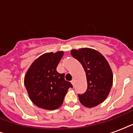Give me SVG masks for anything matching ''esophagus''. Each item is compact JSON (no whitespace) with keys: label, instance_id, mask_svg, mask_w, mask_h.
Wrapping results in <instances>:
<instances>
[{"label":"esophagus","instance_id":"34e87169","mask_svg":"<svg viewBox=\"0 0 133 133\" xmlns=\"http://www.w3.org/2000/svg\"><path fill=\"white\" fill-rule=\"evenodd\" d=\"M71 83L72 84V85H75V80H74V79H73V80H72V81H71Z\"/></svg>","mask_w":133,"mask_h":133}]
</instances>
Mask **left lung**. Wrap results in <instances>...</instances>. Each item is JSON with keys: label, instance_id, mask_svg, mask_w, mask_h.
Masks as SVG:
<instances>
[{"label": "left lung", "instance_id": "8db88e82", "mask_svg": "<svg viewBox=\"0 0 133 133\" xmlns=\"http://www.w3.org/2000/svg\"><path fill=\"white\" fill-rule=\"evenodd\" d=\"M71 55L81 63L87 79V90L79 95L81 103L85 107L93 108L105 101L113 82L111 68L105 58L92 48L72 50Z\"/></svg>", "mask_w": 133, "mask_h": 133}]
</instances>
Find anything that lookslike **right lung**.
I'll return each instance as SVG.
<instances>
[{
    "label": "right lung",
    "instance_id": "right-lung-1",
    "mask_svg": "<svg viewBox=\"0 0 133 133\" xmlns=\"http://www.w3.org/2000/svg\"><path fill=\"white\" fill-rule=\"evenodd\" d=\"M63 51L42 54L32 63L27 71L24 84L31 101L45 110L57 109L62 105L70 82L65 80L64 74L56 71L63 56Z\"/></svg>",
    "mask_w": 133,
    "mask_h": 133
}]
</instances>
